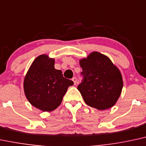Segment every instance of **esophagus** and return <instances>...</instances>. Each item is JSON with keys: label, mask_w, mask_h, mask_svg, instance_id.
I'll list each match as a JSON object with an SVG mask.
<instances>
[{"label": "esophagus", "mask_w": 146, "mask_h": 146, "mask_svg": "<svg viewBox=\"0 0 146 146\" xmlns=\"http://www.w3.org/2000/svg\"><path fill=\"white\" fill-rule=\"evenodd\" d=\"M72 80H73V83H74V84L75 85V84H76V82H77V78H73Z\"/></svg>", "instance_id": "34e87169"}]
</instances>
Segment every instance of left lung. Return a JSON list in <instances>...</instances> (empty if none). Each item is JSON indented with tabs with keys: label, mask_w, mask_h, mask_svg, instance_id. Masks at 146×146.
<instances>
[{
	"label": "left lung",
	"mask_w": 146,
	"mask_h": 146,
	"mask_svg": "<svg viewBox=\"0 0 146 146\" xmlns=\"http://www.w3.org/2000/svg\"><path fill=\"white\" fill-rule=\"evenodd\" d=\"M83 81L78 86L88 105L99 110L111 108L120 97L123 81L120 70L107 56L93 52L80 60Z\"/></svg>",
	"instance_id": "obj_1"
}]
</instances>
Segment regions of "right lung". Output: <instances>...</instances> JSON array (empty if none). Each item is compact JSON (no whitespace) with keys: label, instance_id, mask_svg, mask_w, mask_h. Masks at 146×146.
Segmentation results:
<instances>
[{"label":"right lung","instance_id":"1","mask_svg":"<svg viewBox=\"0 0 146 146\" xmlns=\"http://www.w3.org/2000/svg\"><path fill=\"white\" fill-rule=\"evenodd\" d=\"M54 58L42 54L30 66L24 80V90L31 105L43 111L56 110L62 101L73 81L63 77L60 70L54 68Z\"/></svg>","mask_w":146,"mask_h":146}]
</instances>
